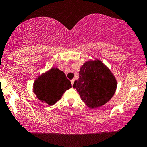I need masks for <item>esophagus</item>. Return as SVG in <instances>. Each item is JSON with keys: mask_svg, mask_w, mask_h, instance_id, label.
<instances>
[{"mask_svg": "<svg viewBox=\"0 0 147 147\" xmlns=\"http://www.w3.org/2000/svg\"><path fill=\"white\" fill-rule=\"evenodd\" d=\"M74 79L71 80V82L72 86H73V84H74Z\"/></svg>", "mask_w": 147, "mask_h": 147, "instance_id": "1", "label": "esophagus"}]
</instances>
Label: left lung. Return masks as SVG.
Returning a JSON list of instances; mask_svg holds the SVG:
<instances>
[{"instance_id":"left-lung-1","label":"left lung","mask_w":147,"mask_h":147,"mask_svg":"<svg viewBox=\"0 0 147 147\" xmlns=\"http://www.w3.org/2000/svg\"><path fill=\"white\" fill-rule=\"evenodd\" d=\"M117 81L112 72L98 59H89L80 69L79 78L74 81L81 100L93 109L104 105L115 94Z\"/></svg>"}]
</instances>
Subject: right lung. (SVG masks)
Segmentation results:
<instances>
[{
    "instance_id": "add662e5",
    "label": "right lung",
    "mask_w": 147,
    "mask_h": 147,
    "mask_svg": "<svg viewBox=\"0 0 147 147\" xmlns=\"http://www.w3.org/2000/svg\"><path fill=\"white\" fill-rule=\"evenodd\" d=\"M72 88L71 83L63 71L52 67L35 80L33 92L42 102L50 106L59 100L63 94Z\"/></svg>"
}]
</instances>
